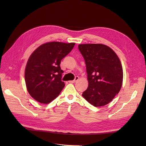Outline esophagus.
Listing matches in <instances>:
<instances>
[{
	"instance_id": "esophagus-1",
	"label": "esophagus",
	"mask_w": 146,
	"mask_h": 146,
	"mask_svg": "<svg viewBox=\"0 0 146 146\" xmlns=\"http://www.w3.org/2000/svg\"><path fill=\"white\" fill-rule=\"evenodd\" d=\"M78 79H79V77H78V76H76L75 78H74V79L73 80L68 81V82H69V83H75L76 81L78 80Z\"/></svg>"
}]
</instances>
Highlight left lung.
Wrapping results in <instances>:
<instances>
[{
	"instance_id": "1",
	"label": "left lung",
	"mask_w": 146,
	"mask_h": 146,
	"mask_svg": "<svg viewBox=\"0 0 146 146\" xmlns=\"http://www.w3.org/2000/svg\"><path fill=\"white\" fill-rule=\"evenodd\" d=\"M78 48L85 61L89 82L82 96L95 107L109 104L119 93L123 80L118 57L101 44H79Z\"/></svg>"
}]
</instances>
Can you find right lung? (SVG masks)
<instances>
[{
  "label": "right lung",
  "mask_w": 146,
  "mask_h": 146,
  "mask_svg": "<svg viewBox=\"0 0 146 146\" xmlns=\"http://www.w3.org/2000/svg\"><path fill=\"white\" fill-rule=\"evenodd\" d=\"M75 43L50 42L38 47L26 66L25 79L28 92L35 100L47 104L56 99L65 86L61 60L73 48Z\"/></svg>",
  "instance_id": "obj_1"
}]
</instances>
